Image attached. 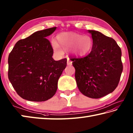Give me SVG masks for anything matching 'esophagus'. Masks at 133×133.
I'll list each match as a JSON object with an SVG mask.
<instances>
[{
    "instance_id": "1",
    "label": "esophagus",
    "mask_w": 133,
    "mask_h": 133,
    "mask_svg": "<svg viewBox=\"0 0 133 133\" xmlns=\"http://www.w3.org/2000/svg\"><path fill=\"white\" fill-rule=\"evenodd\" d=\"M72 62L70 60L69 58H67V65H71Z\"/></svg>"
}]
</instances>
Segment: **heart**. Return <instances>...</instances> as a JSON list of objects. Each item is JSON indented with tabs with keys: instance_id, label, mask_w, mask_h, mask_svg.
Here are the masks:
<instances>
[{
	"instance_id": "heart-1",
	"label": "heart",
	"mask_w": 133,
	"mask_h": 133,
	"mask_svg": "<svg viewBox=\"0 0 133 133\" xmlns=\"http://www.w3.org/2000/svg\"><path fill=\"white\" fill-rule=\"evenodd\" d=\"M56 40H51L53 51L62 55L63 50H69L77 56H84L91 51L93 46V40L88 36H82L74 32H62L57 36Z\"/></svg>"
}]
</instances>
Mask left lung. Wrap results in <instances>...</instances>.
I'll return each instance as SVG.
<instances>
[{
    "label": "left lung",
    "mask_w": 133,
    "mask_h": 133,
    "mask_svg": "<svg viewBox=\"0 0 133 133\" xmlns=\"http://www.w3.org/2000/svg\"><path fill=\"white\" fill-rule=\"evenodd\" d=\"M93 46L83 58H74L75 78L85 96L98 99L111 93L118 86L123 70L122 51L115 41L102 32L88 30Z\"/></svg>",
    "instance_id": "8db88e82"
}]
</instances>
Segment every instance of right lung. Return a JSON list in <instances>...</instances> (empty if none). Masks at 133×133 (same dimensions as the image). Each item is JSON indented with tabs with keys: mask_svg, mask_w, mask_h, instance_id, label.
Wrapping results in <instances>:
<instances>
[{
	"mask_svg": "<svg viewBox=\"0 0 133 133\" xmlns=\"http://www.w3.org/2000/svg\"><path fill=\"white\" fill-rule=\"evenodd\" d=\"M56 27L34 32L16 43L9 58L8 76L22 98L44 102L52 97L58 80L66 66L67 59L55 61L53 50L46 37Z\"/></svg>",
	"mask_w": 133,
	"mask_h": 133,
	"instance_id": "add662e5",
	"label": "right lung"
}]
</instances>
